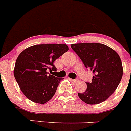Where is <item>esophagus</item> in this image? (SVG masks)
Listing matches in <instances>:
<instances>
[{
  "label": "esophagus",
  "instance_id": "34e87169",
  "mask_svg": "<svg viewBox=\"0 0 131 131\" xmlns=\"http://www.w3.org/2000/svg\"><path fill=\"white\" fill-rule=\"evenodd\" d=\"M69 80L71 81L72 82H74V83H77L78 81V79H71V78H69Z\"/></svg>",
  "mask_w": 131,
  "mask_h": 131
}]
</instances>
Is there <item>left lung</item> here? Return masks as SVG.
<instances>
[{"label":"left lung","mask_w":131,"mask_h":131,"mask_svg":"<svg viewBox=\"0 0 131 131\" xmlns=\"http://www.w3.org/2000/svg\"><path fill=\"white\" fill-rule=\"evenodd\" d=\"M86 68L93 72L92 82H86L87 88L79 98L89 105L105 101L114 93L123 75V67L119 55L103 44L90 42L71 45Z\"/></svg>","instance_id":"obj_1"}]
</instances>
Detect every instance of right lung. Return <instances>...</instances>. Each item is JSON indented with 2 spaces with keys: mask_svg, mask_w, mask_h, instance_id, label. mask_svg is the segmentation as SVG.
Here are the masks:
<instances>
[{
  "mask_svg": "<svg viewBox=\"0 0 131 131\" xmlns=\"http://www.w3.org/2000/svg\"><path fill=\"white\" fill-rule=\"evenodd\" d=\"M68 50L64 44L37 45L19 55L13 74L27 98L44 104L53 97L63 78H56L48 72L57 70L53 62Z\"/></svg>",
  "mask_w": 131,
  "mask_h": 131,
  "instance_id": "right-lung-1",
  "label": "right lung"
}]
</instances>
